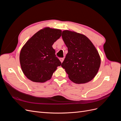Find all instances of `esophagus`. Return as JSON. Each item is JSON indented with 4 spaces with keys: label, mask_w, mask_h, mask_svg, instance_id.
I'll return each mask as SVG.
<instances>
[{
    "label": "esophagus",
    "mask_w": 121,
    "mask_h": 121,
    "mask_svg": "<svg viewBox=\"0 0 121 121\" xmlns=\"http://www.w3.org/2000/svg\"><path fill=\"white\" fill-rule=\"evenodd\" d=\"M60 60L61 63H63V62L64 60V58H60Z\"/></svg>",
    "instance_id": "obj_1"
}]
</instances>
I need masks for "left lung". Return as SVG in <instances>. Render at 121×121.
<instances>
[{"mask_svg": "<svg viewBox=\"0 0 121 121\" xmlns=\"http://www.w3.org/2000/svg\"><path fill=\"white\" fill-rule=\"evenodd\" d=\"M62 38L68 52L61 65L68 77L76 84L91 81L98 73L101 59L99 54L88 38L74 31L64 30Z\"/></svg>", "mask_w": 121, "mask_h": 121, "instance_id": "left-lung-1", "label": "left lung"}]
</instances>
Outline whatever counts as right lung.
I'll list each match as a JSON object with an SVG mask.
<instances>
[{
	"label": "right lung",
	"mask_w": 121,
	"mask_h": 121,
	"mask_svg": "<svg viewBox=\"0 0 121 121\" xmlns=\"http://www.w3.org/2000/svg\"><path fill=\"white\" fill-rule=\"evenodd\" d=\"M60 29L45 27L38 31L23 46L20 53L22 70L34 82L50 80L61 63L56 56L52 45L61 36Z\"/></svg>",
	"instance_id": "1"
}]
</instances>
